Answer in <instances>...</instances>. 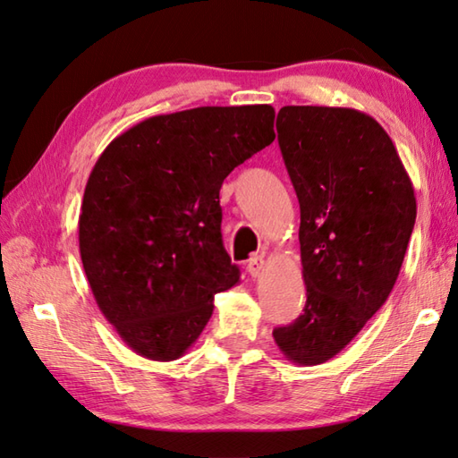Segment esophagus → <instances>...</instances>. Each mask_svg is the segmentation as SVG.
Masks as SVG:
<instances>
[{"mask_svg": "<svg viewBox=\"0 0 458 458\" xmlns=\"http://www.w3.org/2000/svg\"><path fill=\"white\" fill-rule=\"evenodd\" d=\"M247 270H249V275L250 276H260L263 275V270H265V259H263V255H253L249 259V263H247Z\"/></svg>", "mask_w": 458, "mask_h": 458, "instance_id": "1", "label": "esophagus"}]
</instances>
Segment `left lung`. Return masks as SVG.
Masks as SVG:
<instances>
[{"mask_svg": "<svg viewBox=\"0 0 458 458\" xmlns=\"http://www.w3.org/2000/svg\"><path fill=\"white\" fill-rule=\"evenodd\" d=\"M278 146L301 203L304 314L275 328L298 366L332 360L394 291L415 225L413 183L376 118L344 106H283Z\"/></svg>", "mask_w": 458, "mask_h": 458, "instance_id": "8db88e82", "label": "left lung"}]
</instances>
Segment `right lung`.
I'll list each match as a JSON object with an SVG mask.
<instances>
[{
    "mask_svg": "<svg viewBox=\"0 0 458 458\" xmlns=\"http://www.w3.org/2000/svg\"><path fill=\"white\" fill-rule=\"evenodd\" d=\"M273 140L270 105L199 106L146 118L100 154L82 195L81 260L100 312L138 356L182 358L216 294L239 284L219 190Z\"/></svg>",
    "mask_w": 458,
    "mask_h": 458,
    "instance_id": "1",
    "label": "right lung"
}]
</instances>
